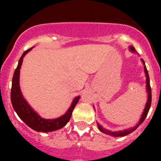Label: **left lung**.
Instances as JSON below:
<instances>
[{"mask_svg": "<svg viewBox=\"0 0 161 161\" xmlns=\"http://www.w3.org/2000/svg\"><path fill=\"white\" fill-rule=\"evenodd\" d=\"M130 50L133 52H135V47H130ZM143 61V63H145L144 60ZM145 68V74H146V88H147V91H148V101L147 103H146V105H145V110H144V112L142 114V117L140 119V123L138 124L137 126H135V128H133V129H130V130H125L124 131H117V132H112V131H109V130H107L105 129H103V127H101L100 125H98V129L100 130V131H102L103 133H105L107 135H112V136H114V137H118V136H125V135H129L130 134L131 132H133L134 130L136 129V128L140 125V124H142L143 121L145 119V118L147 116L148 114V112H149V110H150V105H151V98H152V96H151V88H150V77H149V74H148V70L146 67H144Z\"/></svg>", "mask_w": 161, "mask_h": 161, "instance_id": "8db88e82", "label": "left lung"}]
</instances>
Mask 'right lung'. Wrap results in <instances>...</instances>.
Returning a JSON list of instances; mask_svg holds the SVG:
<instances>
[{"label":"right lung","instance_id":"add662e5","mask_svg":"<svg viewBox=\"0 0 161 161\" xmlns=\"http://www.w3.org/2000/svg\"><path fill=\"white\" fill-rule=\"evenodd\" d=\"M31 49V48H30L24 52L23 54L19 59L18 65L14 72L11 90V103L20 119L32 130H36L37 132H40V131L41 132H50V131L58 130L61 128L64 127L67 125V123L69 121L73 108L78 103L80 97L78 96L74 98V100L72 103V105L70 106L69 109L67 111L65 114L63 115L62 117L56 119H42L35 111H33V109H31V108L28 105V103H26V100L21 95L20 86H19V73H20V68H21V63H22V60H23L24 56L26 55V53H28Z\"/></svg>","mask_w":161,"mask_h":161}]
</instances>
